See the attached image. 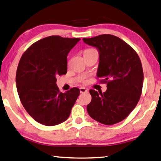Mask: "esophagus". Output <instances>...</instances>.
Returning <instances> with one entry per match:
<instances>
[{
    "instance_id": "esophagus-1",
    "label": "esophagus",
    "mask_w": 161,
    "mask_h": 161,
    "mask_svg": "<svg viewBox=\"0 0 161 161\" xmlns=\"http://www.w3.org/2000/svg\"><path fill=\"white\" fill-rule=\"evenodd\" d=\"M87 90L86 88L85 87H80V93H85V92H87Z\"/></svg>"
}]
</instances>
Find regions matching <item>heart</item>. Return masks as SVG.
I'll use <instances>...</instances> for the list:
<instances>
[{
	"instance_id": "obj_1",
	"label": "heart",
	"mask_w": 161,
	"mask_h": 161,
	"mask_svg": "<svg viewBox=\"0 0 161 161\" xmlns=\"http://www.w3.org/2000/svg\"><path fill=\"white\" fill-rule=\"evenodd\" d=\"M94 51H96V50H94V49H92V48L87 49V50L85 51V54L90 53H92V52H94Z\"/></svg>"
}]
</instances>
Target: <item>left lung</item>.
Instances as JSON below:
<instances>
[{
	"mask_svg": "<svg viewBox=\"0 0 161 161\" xmlns=\"http://www.w3.org/2000/svg\"><path fill=\"white\" fill-rule=\"evenodd\" d=\"M83 41L96 48L99 54L97 76L107 83L105 92L90 90L89 115L105 125L124 120L138 103L143 85L142 63L136 52L122 39L101 35Z\"/></svg>",
	"mask_w": 161,
	"mask_h": 161,
	"instance_id": "8db88e82",
	"label": "left lung"
}]
</instances>
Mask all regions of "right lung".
Masks as SVG:
<instances>
[{
    "label": "right lung",
    "instance_id": "right-lung-1",
    "mask_svg": "<svg viewBox=\"0 0 161 161\" xmlns=\"http://www.w3.org/2000/svg\"><path fill=\"white\" fill-rule=\"evenodd\" d=\"M80 40L50 36L32 44L21 58L16 89L23 106L36 122L55 126L69 117L80 90L74 87L60 92L56 77L67 74V55Z\"/></svg>",
    "mask_w": 161,
    "mask_h": 161
}]
</instances>
